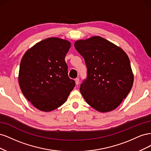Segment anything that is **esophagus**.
<instances>
[{
    "label": "esophagus",
    "instance_id": "esophagus-1",
    "mask_svg": "<svg viewBox=\"0 0 151 151\" xmlns=\"http://www.w3.org/2000/svg\"><path fill=\"white\" fill-rule=\"evenodd\" d=\"M79 78H76V79H75V82H76V84L77 86V85H79Z\"/></svg>",
    "mask_w": 151,
    "mask_h": 151
}]
</instances>
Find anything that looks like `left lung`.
Listing matches in <instances>:
<instances>
[{
  "instance_id": "1",
  "label": "left lung",
  "mask_w": 151,
  "mask_h": 151,
  "mask_svg": "<svg viewBox=\"0 0 151 151\" xmlns=\"http://www.w3.org/2000/svg\"><path fill=\"white\" fill-rule=\"evenodd\" d=\"M74 47L88 69L80 88L86 101L100 112L115 109L133 86L134 75L127 55L100 36L77 41Z\"/></svg>"
}]
</instances>
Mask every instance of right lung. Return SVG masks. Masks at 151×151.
Listing matches in <instances>:
<instances>
[{"label": "right lung", "mask_w": 151, "mask_h": 151, "mask_svg": "<svg viewBox=\"0 0 151 151\" xmlns=\"http://www.w3.org/2000/svg\"><path fill=\"white\" fill-rule=\"evenodd\" d=\"M70 47L67 40L49 38L35 45L21 59V91L41 111H50L60 106L75 87V81L68 77L65 61Z\"/></svg>", "instance_id": "add662e5"}]
</instances>
